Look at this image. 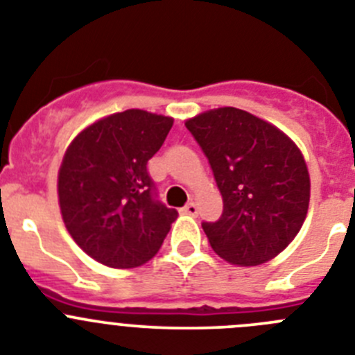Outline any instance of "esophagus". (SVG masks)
Returning a JSON list of instances; mask_svg holds the SVG:
<instances>
[{
	"label": "esophagus",
	"instance_id": "1",
	"mask_svg": "<svg viewBox=\"0 0 355 355\" xmlns=\"http://www.w3.org/2000/svg\"><path fill=\"white\" fill-rule=\"evenodd\" d=\"M183 211L187 213V215H197V205L196 202H188L183 208Z\"/></svg>",
	"mask_w": 355,
	"mask_h": 355
}]
</instances>
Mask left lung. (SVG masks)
Listing matches in <instances>:
<instances>
[{
    "mask_svg": "<svg viewBox=\"0 0 355 355\" xmlns=\"http://www.w3.org/2000/svg\"><path fill=\"white\" fill-rule=\"evenodd\" d=\"M211 165L224 211L202 222L209 245L240 266L266 263L302 227L309 172L293 140L245 110L216 108L184 122Z\"/></svg>",
    "mask_w": 355,
    "mask_h": 355,
    "instance_id": "1",
    "label": "left lung"
}]
</instances>
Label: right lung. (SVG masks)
<instances>
[{
	"label": "right lung",
	"instance_id": "obj_1",
	"mask_svg": "<svg viewBox=\"0 0 355 355\" xmlns=\"http://www.w3.org/2000/svg\"><path fill=\"white\" fill-rule=\"evenodd\" d=\"M174 119L126 110L85 128L65 150L58 202L69 234L90 258L133 268L159 250L178 211L156 199L147 162Z\"/></svg>",
	"mask_w": 355,
	"mask_h": 355
}]
</instances>
